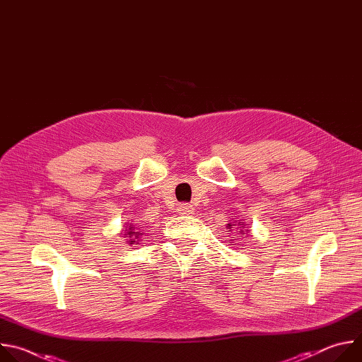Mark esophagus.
Listing matches in <instances>:
<instances>
[{"instance_id":"34e87169","label":"esophagus","mask_w":362,"mask_h":362,"mask_svg":"<svg viewBox=\"0 0 362 362\" xmlns=\"http://www.w3.org/2000/svg\"><path fill=\"white\" fill-rule=\"evenodd\" d=\"M179 212H180L182 215H192V214H194L193 204H190V203H182L180 208H179Z\"/></svg>"}]
</instances>
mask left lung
Listing matches in <instances>:
<instances>
[{"mask_svg":"<svg viewBox=\"0 0 362 362\" xmlns=\"http://www.w3.org/2000/svg\"><path fill=\"white\" fill-rule=\"evenodd\" d=\"M236 222H238V221H236ZM238 223H239V225H238V226H240V225H245V223H242V222H238ZM232 226H233V225H232V223H228V226H226V228H228V229H232ZM229 232H230V230H229ZM239 232H240V233H242V230H239ZM243 235H245V233H243Z\"/></svg>","mask_w":362,"mask_h":362,"instance_id":"1","label":"left lung"}]
</instances>
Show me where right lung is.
Returning <instances> with one entry per match:
<instances>
[{"label": "right lung", "instance_id": "obj_1", "mask_svg": "<svg viewBox=\"0 0 362 362\" xmlns=\"http://www.w3.org/2000/svg\"><path fill=\"white\" fill-rule=\"evenodd\" d=\"M140 235H141L140 232H134L133 225H130V228H127L126 238H129V243H130V245H133V243L137 245V240H139V236H140Z\"/></svg>", "mask_w": 362, "mask_h": 362}]
</instances>
